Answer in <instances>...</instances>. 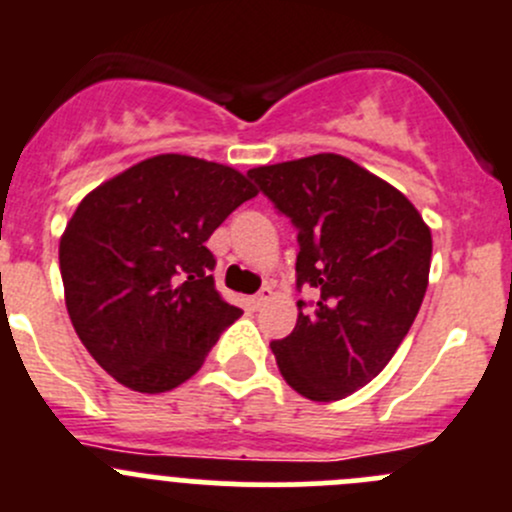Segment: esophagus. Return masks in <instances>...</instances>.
I'll list each match as a JSON object with an SVG mask.
<instances>
[{
  "label": "esophagus",
  "mask_w": 512,
  "mask_h": 512,
  "mask_svg": "<svg viewBox=\"0 0 512 512\" xmlns=\"http://www.w3.org/2000/svg\"><path fill=\"white\" fill-rule=\"evenodd\" d=\"M271 294H274V291H271V286H261L259 294L253 296V306H256V309H261V306L271 299Z\"/></svg>",
  "instance_id": "esophagus-1"
}]
</instances>
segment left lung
<instances>
[{
    "label": "left lung",
    "instance_id": "1",
    "mask_svg": "<svg viewBox=\"0 0 512 512\" xmlns=\"http://www.w3.org/2000/svg\"><path fill=\"white\" fill-rule=\"evenodd\" d=\"M299 231L294 332L271 342L301 397L332 402L372 382L410 332L427 291L432 236L397 188L344 155L248 170Z\"/></svg>",
    "mask_w": 512,
    "mask_h": 512
}]
</instances>
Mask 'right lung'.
<instances>
[{"label":"right lung","mask_w":512,"mask_h":512,"mask_svg":"<svg viewBox=\"0 0 512 512\" xmlns=\"http://www.w3.org/2000/svg\"><path fill=\"white\" fill-rule=\"evenodd\" d=\"M253 196L228 165L165 153L82 198L60 241L67 314L120 384L145 394L178 387L243 314L216 291L206 241Z\"/></svg>","instance_id":"add662e5"}]
</instances>
